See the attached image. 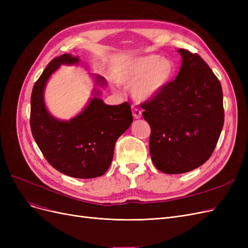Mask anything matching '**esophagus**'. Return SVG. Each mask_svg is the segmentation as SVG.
<instances>
[{"label": "esophagus", "mask_w": 248, "mask_h": 248, "mask_svg": "<svg viewBox=\"0 0 248 248\" xmlns=\"http://www.w3.org/2000/svg\"><path fill=\"white\" fill-rule=\"evenodd\" d=\"M132 115H133V117L136 118V119H140L141 117V111L139 108L133 107L132 108Z\"/></svg>", "instance_id": "obj_1"}]
</instances>
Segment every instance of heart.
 I'll return each mask as SVG.
<instances>
[{
	"mask_svg": "<svg viewBox=\"0 0 248 248\" xmlns=\"http://www.w3.org/2000/svg\"><path fill=\"white\" fill-rule=\"evenodd\" d=\"M175 73L176 64L171 59L149 55L124 62L116 72V79L119 84L133 83V97L145 101L159 95L170 85Z\"/></svg>",
	"mask_w": 248,
	"mask_h": 248,
	"instance_id": "b5f03b06",
	"label": "heart"
}]
</instances>
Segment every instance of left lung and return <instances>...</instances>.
I'll return each instance as SVG.
<instances>
[{
  "label": "left lung",
  "mask_w": 248,
  "mask_h": 248,
  "mask_svg": "<svg viewBox=\"0 0 248 248\" xmlns=\"http://www.w3.org/2000/svg\"><path fill=\"white\" fill-rule=\"evenodd\" d=\"M178 51L182 64L175 80L140 106L151 127L152 161L166 174H182L204 164L214 151L224 121L220 81L198 54Z\"/></svg>",
  "instance_id": "left-lung-1"
}]
</instances>
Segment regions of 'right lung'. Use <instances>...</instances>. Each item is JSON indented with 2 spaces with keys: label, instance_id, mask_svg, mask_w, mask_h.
<instances>
[{
  "label": "right lung",
  "instance_id": "right-lung-1",
  "mask_svg": "<svg viewBox=\"0 0 248 248\" xmlns=\"http://www.w3.org/2000/svg\"><path fill=\"white\" fill-rule=\"evenodd\" d=\"M78 62V57L64 54L48 63L33 87L30 125L36 144L52 168L73 178L91 179L108 170L116 141L129 128L133 117L128 102L107 106L96 89L85 109L69 121L52 117L44 103L46 82L62 64ZM95 79L96 85L107 84L99 76Z\"/></svg>",
  "mask_w": 248,
  "mask_h": 248
}]
</instances>
